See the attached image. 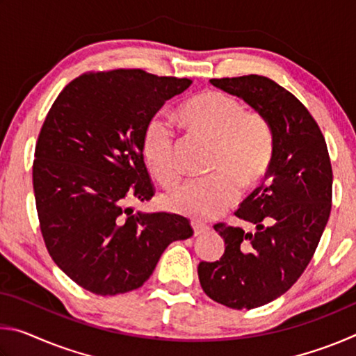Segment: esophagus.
<instances>
[{
    "label": "esophagus",
    "instance_id": "esophagus-1",
    "mask_svg": "<svg viewBox=\"0 0 356 356\" xmlns=\"http://www.w3.org/2000/svg\"><path fill=\"white\" fill-rule=\"evenodd\" d=\"M191 227H193V232H195V236H200V234L209 231V226L206 222H201V221H191Z\"/></svg>",
    "mask_w": 356,
    "mask_h": 356
}]
</instances>
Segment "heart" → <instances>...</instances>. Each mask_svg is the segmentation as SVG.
<instances>
[{"instance_id":"1","label":"heart","mask_w":356,"mask_h":356,"mask_svg":"<svg viewBox=\"0 0 356 356\" xmlns=\"http://www.w3.org/2000/svg\"><path fill=\"white\" fill-rule=\"evenodd\" d=\"M177 116L193 134L213 144L212 176L190 180L166 196V206L180 215L210 220L237 200L240 188L261 182L273 156V134L262 114L243 111L242 104L218 91L202 92L180 108ZM144 160L165 186L176 185L180 170L174 154V131L163 119H150L143 131Z\"/></svg>"}]
</instances>
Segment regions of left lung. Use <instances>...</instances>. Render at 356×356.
Segmentation results:
<instances>
[{
  "label": "left lung",
  "mask_w": 356,
  "mask_h": 356,
  "mask_svg": "<svg viewBox=\"0 0 356 356\" xmlns=\"http://www.w3.org/2000/svg\"><path fill=\"white\" fill-rule=\"evenodd\" d=\"M210 83L262 114L273 134L265 180L236 210L252 231L215 225L225 254L197 267L202 291L213 301L252 309L286 293L308 267L330 218L333 171L314 118L278 83L261 75Z\"/></svg>",
  "instance_id": "8db88e82"
}]
</instances>
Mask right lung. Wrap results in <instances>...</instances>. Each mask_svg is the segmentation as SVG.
Masks as SVG:
<instances>
[{
  "label": "right lung",
  "mask_w": 356,
  "mask_h": 356,
  "mask_svg": "<svg viewBox=\"0 0 356 356\" xmlns=\"http://www.w3.org/2000/svg\"><path fill=\"white\" fill-rule=\"evenodd\" d=\"M191 83L140 69L84 74L47 114L33 165L42 237L58 267L89 292L135 291L168 245L193 236L184 216L130 206L154 196L143 131Z\"/></svg>",
  "instance_id": "add662e5"
}]
</instances>
